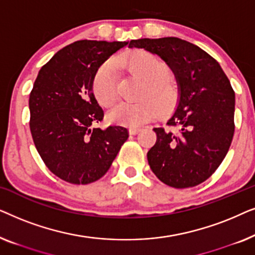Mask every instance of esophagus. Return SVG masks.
I'll use <instances>...</instances> for the list:
<instances>
[{
	"label": "esophagus",
	"mask_w": 255,
	"mask_h": 255,
	"mask_svg": "<svg viewBox=\"0 0 255 255\" xmlns=\"http://www.w3.org/2000/svg\"><path fill=\"white\" fill-rule=\"evenodd\" d=\"M139 131H140V128H128V133H130V134H137Z\"/></svg>",
	"instance_id": "obj_1"
}]
</instances>
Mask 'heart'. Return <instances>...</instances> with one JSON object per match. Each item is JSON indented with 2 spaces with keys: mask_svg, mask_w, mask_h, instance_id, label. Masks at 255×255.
I'll use <instances>...</instances> for the list:
<instances>
[{
  "mask_svg": "<svg viewBox=\"0 0 255 255\" xmlns=\"http://www.w3.org/2000/svg\"><path fill=\"white\" fill-rule=\"evenodd\" d=\"M131 74L146 81L142 96L147 99L139 102H122L110 113V120L115 123L135 128L148 123L159 115V107L168 113L179 101V88L169 76L166 66L154 54L144 50H134L116 59ZM93 89L101 106L109 108L117 101V80L113 61L103 64L96 72ZM152 99H151L150 97Z\"/></svg>",
  "mask_w": 255,
  "mask_h": 255,
  "instance_id": "obj_1",
  "label": "heart"
}]
</instances>
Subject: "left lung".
<instances>
[{"mask_svg": "<svg viewBox=\"0 0 255 255\" xmlns=\"http://www.w3.org/2000/svg\"><path fill=\"white\" fill-rule=\"evenodd\" d=\"M128 47L159 55L172 69L179 103L167 122L154 128L155 145L147 152L152 172L169 187L204 182L218 168L235 133V92L221 65L196 45L176 37L131 40Z\"/></svg>", "mask_w": 255, "mask_h": 255, "instance_id": "1", "label": "left lung"}]
</instances>
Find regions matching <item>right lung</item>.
I'll use <instances>...</instances> for the list:
<instances>
[{
  "mask_svg": "<svg viewBox=\"0 0 255 255\" xmlns=\"http://www.w3.org/2000/svg\"><path fill=\"white\" fill-rule=\"evenodd\" d=\"M128 41L79 40L40 68L29 99L30 130L45 165L73 184H88L110 168L128 138L123 127L95 128L103 110L93 93L100 66Z\"/></svg>",
  "mask_w": 255,
  "mask_h": 255,
  "instance_id": "right-lung-1",
  "label": "right lung"
}]
</instances>
